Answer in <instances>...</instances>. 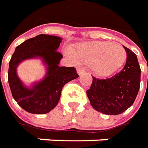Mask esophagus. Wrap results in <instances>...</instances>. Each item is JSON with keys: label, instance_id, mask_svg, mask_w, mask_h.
I'll return each instance as SVG.
<instances>
[{"label": "esophagus", "instance_id": "34e87169", "mask_svg": "<svg viewBox=\"0 0 148 148\" xmlns=\"http://www.w3.org/2000/svg\"><path fill=\"white\" fill-rule=\"evenodd\" d=\"M77 72H78V74L80 76V75H83V74L85 72V70H84V69H83V68H81V67H79V68L77 69Z\"/></svg>", "mask_w": 148, "mask_h": 148}]
</instances>
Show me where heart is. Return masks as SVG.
I'll list each match as a JSON object with an SVG mask.
<instances>
[{"label":"heart","instance_id":"1","mask_svg":"<svg viewBox=\"0 0 148 148\" xmlns=\"http://www.w3.org/2000/svg\"><path fill=\"white\" fill-rule=\"evenodd\" d=\"M79 62L91 66L99 77H108L121 69L127 60V52L121 45L108 41L83 43L73 51Z\"/></svg>","mask_w":148,"mask_h":148}]
</instances>
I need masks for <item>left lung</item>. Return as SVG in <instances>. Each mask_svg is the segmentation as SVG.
<instances>
[{
    "mask_svg": "<svg viewBox=\"0 0 148 148\" xmlns=\"http://www.w3.org/2000/svg\"><path fill=\"white\" fill-rule=\"evenodd\" d=\"M127 52L126 64L122 71L108 79L92 76L87 96L92 108L105 115H119L132 105L139 92L141 69L137 56L123 46Z\"/></svg>",
    "mask_w": 148,
    "mask_h": 148,
    "instance_id": "left-lung-1",
    "label": "left lung"
}]
</instances>
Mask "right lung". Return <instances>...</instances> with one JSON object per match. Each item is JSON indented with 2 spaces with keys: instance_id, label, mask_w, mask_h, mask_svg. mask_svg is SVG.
Returning a JSON list of instances; mask_svg holds the SVG:
<instances>
[{
  "instance_id": "right-lung-1",
  "label": "right lung",
  "mask_w": 148,
  "mask_h": 148,
  "mask_svg": "<svg viewBox=\"0 0 148 148\" xmlns=\"http://www.w3.org/2000/svg\"><path fill=\"white\" fill-rule=\"evenodd\" d=\"M62 39L59 36L40 34L21 44L16 48L9 61L8 80L12 97L26 112L45 114L59 102L65 84L79 77L74 67H60L63 56L57 52ZM40 58L47 66L42 81L28 88L17 76L16 68L23 60Z\"/></svg>"
}]
</instances>
